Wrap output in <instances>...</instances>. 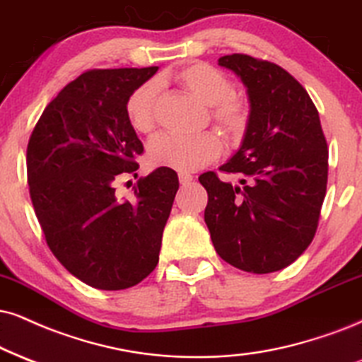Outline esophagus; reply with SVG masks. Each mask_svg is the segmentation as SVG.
Wrapping results in <instances>:
<instances>
[{"mask_svg":"<svg viewBox=\"0 0 362 362\" xmlns=\"http://www.w3.org/2000/svg\"><path fill=\"white\" fill-rule=\"evenodd\" d=\"M177 177H180L181 185H189V182L193 181V176H191L189 173H180L177 174Z\"/></svg>","mask_w":362,"mask_h":362,"instance_id":"esophagus-1","label":"esophagus"}]
</instances>
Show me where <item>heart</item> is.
<instances>
[{
    "label": "heart",
    "mask_w": 362,
    "mask_h": 362,
    "mask_svg": "<svg viewBox=\"0 0 362 362\" xmlns=\"http://www.w3.org/2000/svg\"><path fill=\"white\" fill-rule=\"evenodd\" d=\"M173 78L204 105H209V117L216 124L226 141L238 142L248 126V105L235 95L230 78L221 70L204 62H194L174 72ZM159 86L156 80L142 83L129 95L126 104L127 120L134 131L153 132L156 126V99ZM221 153V141L216 134L198 136L156 137L147 147V159L156 168H169L188 173L206 166Z\"/></svg>",
    "instance_id": "obj_1"
}]
</instances>
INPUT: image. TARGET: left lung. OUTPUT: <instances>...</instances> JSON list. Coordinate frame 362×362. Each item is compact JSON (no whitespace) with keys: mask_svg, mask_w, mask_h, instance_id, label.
Returning a JSON list of instances; mask_svg holds the SVG:
<instances>
[{"mask_svg":"<svg viewBox=\"0 0 362 362\" xmlns=\"http://www.w3.org/2000/svg\"><path fill=\"white\" fill-rule=\"evenodd\" d=\"M238 75L250 100L240 149L221 171L199 176L204 221L216 253L252 274L296 262L314 238L327 188V142L309 93L282 66L233 53L218 60Z\"/></svg>","mask_w":362,"mask_h":362,"instance_id":"left-lung-1","label":"left lung"}]
</instances>
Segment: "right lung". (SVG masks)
I'll list each match as a JSON object with an SVG mask.
<instances>
[{"label":"right lung","mask_w":362,"mask_h":362,"mask_svg":"<svg viewBox=\"0 0 362 362\" xmlns=\"http://www.w3.org/2000/svg\"><path fill=\"white\" fill-rule=\"evenodd\" d=\"M156 72L82 74L47 105L26 149L30 198L48 247L70 274L100 290L134 287L156 269L180 188L176 171L158 168L137 181L132 202L115 196V182L139 169L144 151L127 99Z\"/></svg>","instance_id":"1"}]
</instances>
